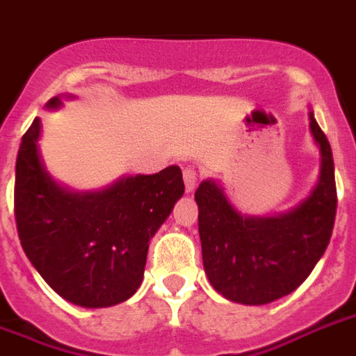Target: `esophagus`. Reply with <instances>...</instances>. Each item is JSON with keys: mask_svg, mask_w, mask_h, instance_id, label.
<instances>
[{"mask_svg": "<svg viewBox=\"0 0 356 356\" xmlns=\"http://www.w3.org/2000/svg\"><path fill=\"white\" fill-rule=\"evenodd\" d=\"M183 179H184V186H186V192H192L195 184H197V172L190 166L183 170Z\"/></svg>", "mask_w": 356, "mask_h": 356, "instance_id": "34e87169", "label": "esophagus"}]
</instances>
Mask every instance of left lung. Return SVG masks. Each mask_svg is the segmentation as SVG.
<instances>
[{
    "instance_id": "1",
    "label": "left lung",
    "mask_w": 356,
    "mask_h": 356,
    "mask_svg": "<svg viewBox=\"0 0 356 356\" xmlns=\"http://www.w3.org/2000/svg\"><path fill=\"white\" fill-rule=\"evenodd\" d=\"M320 148V177L313 192L289 212L252 218L238 212L216 181L195 190L203 265L210 285L230 302L265 305L287 296L322 258L337 216L333 152L309 111Z\"/></svg>"
}]
</instances>
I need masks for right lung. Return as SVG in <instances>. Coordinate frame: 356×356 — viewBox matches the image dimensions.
I'll return each mask as SVG.
<instances>
[{
  "label": "right lung",
  "instance_id": "1",
  "mask_svg": "<svg viewBox=\"0 0 356 356\" xmlns=\"http://www.w3.org/2000/svg\"><path fill=\"white\" fill-rule=\"evenodd\" d=\"M60 106L62 97L47 102L49 109ZM40 131L34 118L16 159L14 213L29 261L74 305L126 302L140 287L149 239L183 197L181 168L122 177L100 192H73L43 166Z\"/></svg>",
  "mask_w": 356,
  "mask_h": 356
}]
</instances>
